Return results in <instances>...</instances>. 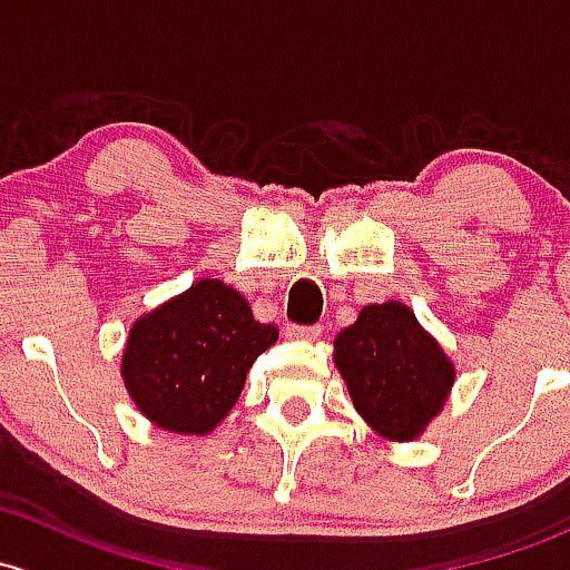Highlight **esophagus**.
I'll return each instance as SVG.
<instances>
[{
	"instance_id": "obj_1",
	"label": "esophagus",
	"mask_w": 570,
	"mask_h": 570,
	"mask_svg": "<svg viewBox=\"0 0 570 570\" xmlns=\"http://www.w3.org/2000/svg\"><path fill=\"white\" fill-rule=\"evenodd\" d=\"M322 333V325H292L289 335L292 338H316Z\"/></svg>"
}]
</instances>
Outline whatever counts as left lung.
<instances>
[{
    "label": "left lung",
    "mask_w": 570,
    "mask_h": 570,
    "mask_svg": "<svg viewBox=\"0 0 570 570\" xmlns=\"http://www.w3.org/2000/svg\"><path fill=\"white\" fill-rule=\"evenodd\" d=\"M335 365L355 410L387 440H415L453 385L442 346L393 301L365 305L355 325L335 335Z\"/></svg>",
    "instance_id": "left-lung-1"
}]
</instances>
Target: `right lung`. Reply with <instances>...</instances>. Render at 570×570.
Returning a JSON list of instances; mask_svg holds the SVG:
<instances>
[{
  "instance_id": "add662e5",
  "label": "right lung",
  "mask_w": 570,
  "mask_h": 570,
  "mask_svg": "<svg viewBox=\"0 0 570 570\" xmlns=\"http://www.w3.org/2000/svg\"><path fill=\"white\" fill-rule=\"evenodd\" d=\"M278 327L256 322L250 305L215 278L141 316L130 331L122 380L155 426L207 434L229 415L256 357Z\"/></svg>"
}]
</instances>
